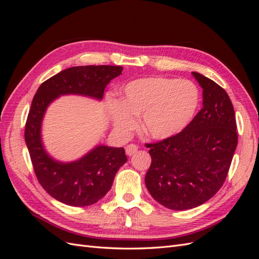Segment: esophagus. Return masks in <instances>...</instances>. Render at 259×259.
<instances>
[{
  "mask_svg": "<svg viewBox=\"0 0 259 259\" xmlns=\"http://www.w3.org/2000/svg\"><path fill=\"white\" fill-rule=\"evenodd\" d=\"M137 150H138V146H136L134 144H131L126 147V154L127 155H133Z\"/></svg>",
  "mask_w": 259,
  "mask_h": 259,
  "instance_id": "obj_1",
  "label": "esophagus"
}]
</instances>
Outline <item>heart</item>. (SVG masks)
<instances>
[{
    "label": "heart",
    "mask_w": 259,
    "mask_h": 259,
    "mask_svg": "<svg viewBox=\"0 0 259 259\" xmlns=\"http://www.w3.org/2000/svg\"><path fill=\"white\" fill-rule=\"evenodd\" d=\"M200 94L190 81L162 76L145 77L128 83L120 105L112 104L110 116L114 128L126 135L142 116V130L147 136L164 140L182 132L198 110Z\"/></svg>",
    "instance_id": "heart-1"
}]
</instances>
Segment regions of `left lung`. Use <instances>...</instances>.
Returning a JSON list of instances; mask_svg holds the SVG:
<instances>
[{"label": "left lung", "instance_id": "left-lung-1", "mask_svg": "<svg viewBox=\"0 0 259 259\" xmlns=\"http://www.w3.org/2000/svg\"><path fill=\"white\" fill-rule=\"evenodd\" d=\"M203 108L175 136L150 148L145 183L151 197L175 210L197 207L224 185L238 145L234 109L226 91L198 72Z\"/></svg>", "mask_w": 259, "mask_h": 259}]
</instances>
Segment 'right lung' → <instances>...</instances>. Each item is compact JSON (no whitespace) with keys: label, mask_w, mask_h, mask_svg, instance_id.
<instances>
[{"label":"right lung","mask_w":259,"mask_h":259,"mask_svg":"<svg viewBox=\"0 0 259 259\" xmlns=\"http://www.w3.org/2000/svg\"><path fill=\"white\" fill-rule=\"evenodd\" d=\"M120 66H79L62 70L37 89L26 123L25 140L38 183L54 199L71 206H89L110 190L116 171L127 161L123 148L97 145L79 160L61 162L43 145L42 122L60 96L101 100L106 86L122 73Z\"/></svg>","instance_id":"right-lung-1"}]
</instances>
